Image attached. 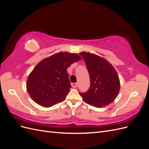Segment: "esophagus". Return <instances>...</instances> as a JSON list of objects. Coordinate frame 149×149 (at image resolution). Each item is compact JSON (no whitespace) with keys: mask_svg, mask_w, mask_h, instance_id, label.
<instances>
[{"mask_svg":"<svg viewBox=\"0 0 149 149\" xmlns=\"http://www.w3.org/2000/svg\"><path fill=\"white\" fill-rule=\"evenodd\" d=\"M77 86H78V84H77V83H71V86H72V87L76 88V87H77Z\"/></svg>","mask_w":149,"mask_h":149,"instance_id":"esophagus-1","label":"esophagus"}]
</instances>
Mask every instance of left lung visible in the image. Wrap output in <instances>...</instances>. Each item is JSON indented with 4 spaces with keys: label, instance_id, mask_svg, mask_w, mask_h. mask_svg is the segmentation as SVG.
Segmentation results:
<instances>
[{
    "label": "left lung",
    "instance_id": "1",
    "mask_svg": "<svg viewBox=\"0 0 149 149\" xmlns=\"http://www.w3.org/2000/svg\"><path fill=\"white\" fill-rule=\"evenodd\" d=\"M83 57L89 74L90 88L79 93L83 101L96 107H103L113 102L118 96L120 80L115 68L104 58L95 54L83 52Z\"/></svg>",
    "mask_w": 149,
    "mask_h": 149
}]
</instances>
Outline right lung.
<instances>
[{"mask_svg": "<svg viewBox=\"0 0 149 149\" xmlns=\"http://www.w3.org/2000/svg\"><path fill=\"white\" fill-rule=\"evenodd\" d=\"M81 60L77 53L58 52L45 58L30 73L26 90L38 104L49 107L64 101L71 86L67 69Z\"/></svg>", "mask_w": 149, "mask_h": 149, "instance_id": "add662e5", "label": "right lung"}]
</instances>
